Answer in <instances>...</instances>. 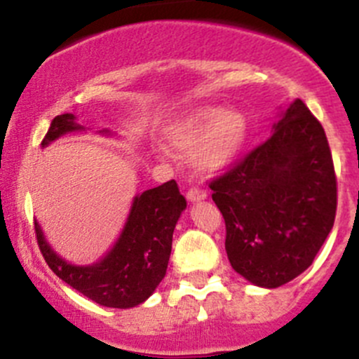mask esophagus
I'll return each instance as SVG.
<instances>
[{"label": "esophagus", "mask_w": 359, "mask_h": 359, "mask_svg": "<svg viewBox=\"0 0 359 359\" xmlns=\"http://www.w3.org/2000/svg\"><path fill=\"white\" fill-rule=\"evenodd\" d=\"M186 196H187V200H189V201H200V200H205L206 193H205V191L198 189V187H191V189L187 191Z\"/></svg>", "instance_id": "esophagus-1"}]
</instances>
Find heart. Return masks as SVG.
Wrapping results in <instances>:
<instances>
[{"label":"heart","instance_id":"b5f03b06","mask_svg":"<svg viewBox=\"0 0 359 359\" xmlns=\"http://www.w3.org/2000/svg\"><path fill=\"white\" fill-rule=\"evenodd\" d=\"M248 135L247 118L231 107H201L180 119L166 133L168 147L189 154L196 172H222L243 149Z\"/></svg>","mask_w":359,"mask_h":359}]
</instances>
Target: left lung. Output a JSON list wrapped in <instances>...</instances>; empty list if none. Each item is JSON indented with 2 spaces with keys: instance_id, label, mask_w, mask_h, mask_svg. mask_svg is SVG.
<instances>
[{
  "instance_id": "obj_1",
  "label": "left lung",
  "mask_w": 359,
  "mask_h": 359,
  "mask_svg": "<svg viewBox=\"0 0 359 359\" xmlns=\"http://www.w3.org/2000/svg\"><path fill=\"white\" fill-rule=\"evenodd\" d=\"M231 266L278 288L313 264L334 227L337 177L321 123L293 100L269 139L210 182Z\"/></svg>"
}]
</instances>
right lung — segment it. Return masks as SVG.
Segmentation results:
<instances>
[{
    "mask_svg": "<svg viewBox=\"0 0 359 359\" xmlns=\"http://www.w3.org/2000/svg\"><path fill=\"white\" fill-rule=\"evenodd\" d=\"M78 130L83 126L74 121V116L69 112L57 116L41 140V147ZM186 205L175 180L144 191L133 200L128 220L114 247L92 266H74L57 255L34 220L36 240L50 269L69 287L100 306L128 309L149 299L165 278L173 229Z\"/></svg>",
    "mask_w": 359,
    "mask_h": 359,
    "instance_id": "obj_1",
    "label": "right lung"
}]
</instances>
